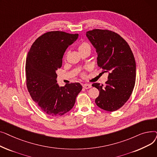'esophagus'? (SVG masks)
Masks as SVG:
<instances>
[{"label": "esophagus", "instance_id": "34e87169", "mask_svg": "<svg viewBox=\"0 0 157 157\" xmlns=\"http://www.w3.org/2000/svg\"><path fill=\"white\" fill-rule=\"evenodd\" d=\"M83 87L84 88H85V89H88V88H90L92 87V85H90V84H87V83H86V84H84L83 85Z\"/></svg>", "mask_w": 157, "mask_h": 157}]
</instances>
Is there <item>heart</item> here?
I'll return each instance as SVG.
<instances>
[{"mask_svg": "<svg viewBox=\"0 0 157 157\" xmlns=\"http://www.w3.org/2000/svg\"><path fill=\"white\" fill-rule=\"evenodd\" d=\"M90 49H91V47H90V44L87 43H85V42L82 43L78 46L79 52H81L86 51V50H88V51L90 52Z\"/></svg>", "mask_w": 157, "mask_h": 157, "instance_id": "heart-1", "label": "heart"}]
</instances>
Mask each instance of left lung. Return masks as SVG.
<instances>
[{
    "mask_svg": "<svg viewBox=\"0 0 157 157\" xmlns=\"http://www.w3.org/2000/svg\"><path fill=\"white\" fill-rule=\"evenodd\" d=\"M97 55V65L108 73L105 86L94 83L99 91L95 103L107 111H114L128 100L134 88L136 65L126 41L114 32L94 29L86 34Z\"/></svg>",
    "mask_w": 157,
    "mask_h": 157,
    "instance_id": "8db88e82",
    "label": "left lung"
}]
</instances>
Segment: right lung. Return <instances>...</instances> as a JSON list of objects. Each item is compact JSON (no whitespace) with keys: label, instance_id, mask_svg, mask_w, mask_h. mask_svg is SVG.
Returning a JSON list of instances; mask_svg holds the SVG:
<instances>
[{"label":"right lung","instance_id":"obj_1","mask_svg":"<svg viewBox=\"0 0 157 157\" xmlns=\"http://www.w3.org/2000/svg\"><path fill=\"white\" fill-rule=\"evenodd\" d=\"M78 38V34L49 32L35 40L28 53L25 64L28 91L48 114L61 116L69 111L82 90L79 83L60 86L56 73L62 67L65 50Z\"/></svg>","mask_w":157,"mask_h":157}]
</instances>
